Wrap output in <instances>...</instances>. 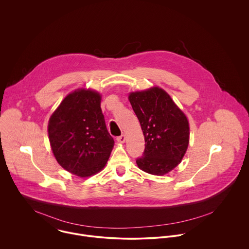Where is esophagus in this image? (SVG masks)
Returning a JSON list of instances; mask_svg holds the SVG:
<instances>
[{"mask_svg": "<svg viewBox=\"0 0 249 249\" xmlns=\"http://www.w3.org/2000/svg\"><path fill=\"white\" fill-rule=\"evenodd\" d=\"M117 141L119 142H121V143L125 142V135H124V134H122L121 136L117 137Z\"/></svg>", "mask_w": 249, "mask_h": 249, "instance_id": "esophagus-1", "label": "esophagus"}]
</instances>
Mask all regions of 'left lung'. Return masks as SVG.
Instances as JSON below:
<instances>
[{"label": "left lung", "instance_id": "obj_1", "mask_svg": "<svg viewBox=\"0 0 249 249\" xmlns=\"http://www.w3.org/2000/svg\"><path fill=\"white\" fill-rule=\"evenodd\" d=\"M144 136V150L138 167L147 174L163 176L181 162L189 144L190 128L185 114L159 87L128 96Z\"/></svg>", "mask_w": 249, "mask_h": 249}]
</instances>
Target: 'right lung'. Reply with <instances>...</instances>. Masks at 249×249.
<instances>
[{
	"instance_id": "obj_1",
	"label": "right lung",
	"mask_w": 249,
	"mask_h": 249,
	"mask_svg": "<svg viewBox=\"0 0 249 249\" xmlns=\"http://www.w3.org/2000/svg\"><path fill=\"white\" fill-rule=\"evenodd\" d=\"M101 100L96 91L77 89L62 101L49 121V139L56 161L80 178L102 171L114 146Z\"/></svg>"
}]
</instances>
